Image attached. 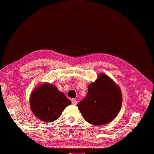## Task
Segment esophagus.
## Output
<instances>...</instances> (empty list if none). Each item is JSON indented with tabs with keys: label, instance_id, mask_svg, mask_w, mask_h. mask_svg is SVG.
<instances>
[{
	"label": "esophagus",
	"instance_id": "esophagus-1",
	"mask_svg": "<svg viewBox=\"0 0 154 154\" xmlns=\"http://www.w3.org/2000/svg\"><path fill=\"white\" fill-rule=\"evenodd\" d=\"M71 102H72V104H74V105H76L77 103V100H75V99H72V100H71Z\"/></svg>",
	"mask_w": 154,
	"mask_h": 154
}]
</instances>
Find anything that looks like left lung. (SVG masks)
<instances>
[{
    "instance_id": "left-lung-1",
    "label": "left lung",
    "mask_w": 154,
    "mask_h": 154,
    "mask_svg": "<svg viewBox=\"0 0 154 154\" xmlns=\"http://www.w3.org/2000/svg\"><path fill=\"white\" fill-rule=\"evenodd\" d=\"M119 87L108 75L101 73L88 86V92L77 106L85 121L94 125H103L112 121L122 106Z\"/></svg>"
}]
</instances>
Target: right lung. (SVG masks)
<instances>
[{
  "instance_id": "obj_1",
  "label": "right lung",
  "mask_w": 154,
  "mask_h": 154,
  "mask_svg": "<svg viewBox=\"0 0 154 154\" xmlns=\"http://www.w3.org/2000/svg\"><path fill=\"white\" fill-rule=\"evenodd\" d=\"M29 102L33 114L41 121L47 122L58 119L64 109L71 104L57 87L46 83L38 85L33 91Z\"/></svg>"
}]
</instances>
